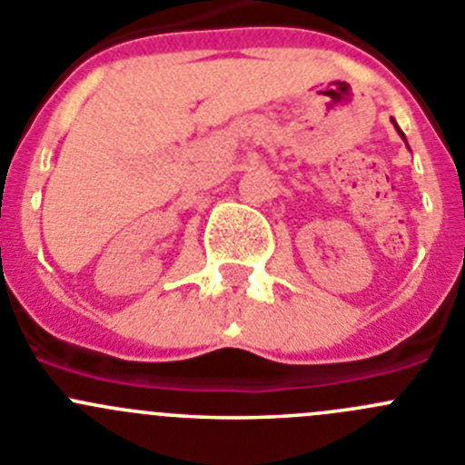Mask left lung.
I'll return each instance as SVG.
<instances>
[{
    "label": "left lung",
    "mask_w": 465,
    "mask_h": 465,
    "mask_svg": "<svg viewBox=\"0 0 465 465\" xmlns=\"http://www.w3.org/2000/svg\"><path fill=\"white\" fill-rule=\"evenodd\" d=\"M392 123H395V121H392ZM395 127H397V123H395ZM397 132H400V136H401V139H404V141H406V136H404V132H401V130H400V127H397Z\"/></svg>",
    "instance_id": "8db88e82"
}]
</instances>
